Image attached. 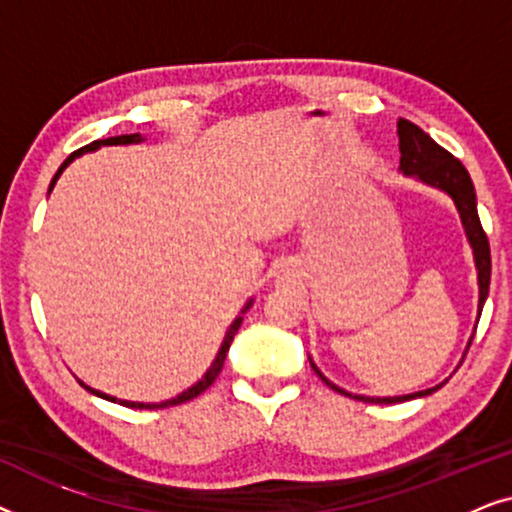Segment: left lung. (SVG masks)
I'll use <instances>...</instances> for the list:
<instances>
[{
	"mask_svg": "<svg viewBox=\"0 0 512 512\" xmlns=\"http://www.w3.org/2000/svg\"><path fill=\"white\" fill-rule=\"evenodd\" d=\"M396 128H398L396 130L398 132V151H401V165H398V172H401L403 177H412L415 181H422V184H426V186L438 188V191H443L447 198L454 202V207H457L461 226H464V233H466V240L473 249L475 270H478V319H475V328H478L482 305H485L487 293H489V277H492V256H489L487 235L480 226L478 200H475L473 181H471V177H468L466 167L461 165V160H457L450 151H445L443 146L433 142V139L426 135L422 128H417L415 123L405 121V118H398ZM473 335H475V331H473ZM473 335L468 338L466 352H468V347H471ZM466 352H464V356H466ZM307 359H310V366H312L314 373L321 377V382H326L328 387H331L333 391H338V394L356 398V401H363V403H384V405L403 403V401H410V398L429 396L447 382L445 380V382H440L431 389L415 391V394H403V396H384V398L382 396H361V394H349L347 389H342V387H338V384H333L317 368V363L312 361V356H307ZM461 361H464V359H461Z\"/></svg>",
	"mask_w": 512,
	"mask_h": 512,
	"instance_id": "obj_1",
	"label": "left lung"
}]
</instances>
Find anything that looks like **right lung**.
Instances as JSON below:
<instances>
[{"mask_svg":"<svg viewBox=\"0 0 512 512\" xmlns=\"http://www.w3.org/2000/svg\"><path fill=\"white\" fill-rule=\"evenodd\" d=\"M142 142H144V137L139 135V132H135V135H121V137H107V139H97V142L88 144V146H83V149L74 151L72 156H69V158L65 160V163H62V165L58 167V172H55V177L51 179V186H48V193H51V191H53V186L58 184L60 174L67 170V165H72L76 158L83 156V153H93V151L100 149V146H125V144H142ZM251 305H254V298H249V300H247V305L242 307L240 317H235L233 324H230V328H228V331H226V338H223L221 347H219V354H216V359L212 361V366L207 368V373L202 375L200 380L193 384V387H188L186 391H181V394H177V396H174V398H167V401H160V403H139V401H123V398L109 396V394H104V391H100V389H93V387H88V384L83 382V380H79V384H81L83 389H88L90 394H93V396H100V398H104V401H111V403L125 405V408H135V410H156V408H170V405H179V403H186V401H191V398L200 396L202 391H205L207 387H212V382L216 380V377H219L221 368H223V361H226V354H228V349H230V342H233L235 333H237V328H240V324H242V314L247 312Z\"/></svg>","mask_w":512,"mask_h":512,"instance_id":"obj_1","label":"right lung"}]
</instances>
